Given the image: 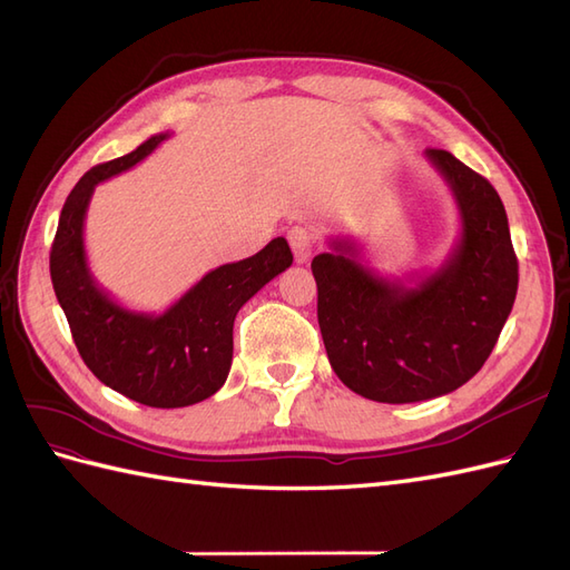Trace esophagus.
I'll return each instance as SVG.
<instances>
[{"instance_id": "1", "label": "esophagus", "mask_w": 570, "mask_h": 570, "mask_svg": "<svg viewBox=\"0 0 570 570\" xmlns=\"http://www.w3.org/2000/svg\"><path fill=\"white\" fill-rule=\"evenodd\" d=\"M287 239H289L292 254H295V258H297V264H304L306 258L314 254V247H316L314 235L308 233L306 228H292V230L287 233Z\"/></svg>"}]
</instances>
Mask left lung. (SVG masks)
<instances>
[{
	"mask_svg": "<svg viewBox=\"0 0 570 570\" xmlns=\"http://www.w3.org/2000/svg\"><path fill=\"white\" fill-rule=\"evenodd\" d=\"M450 185L461 235L411 285L375 273L352 237L314 256L327 358L352 392L383 404L450 394L485 364L511 314L519 262L497 189L454 154L425 149Z\"/></svg>",
	"mask_w": 570,
	"mask_h": 570,
	"instance_id": "obj_1",
	"label": "left lung"
}]
</instances>
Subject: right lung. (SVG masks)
Wrapping results in <instances>:
<instances>
[{
    "label": "right lung",
    "instance_id": "obj_1",
    "mask_svg": "<svg viewBox=\"0 0 570 570\" xmlns=\"http://www.w3.org/2000/svg\"><path fill=\"white\" fill-rule=\"evenodd\" d=\"M166 137L151 135L126 157L99 164L78 180L59 216L49 273L76 347L99 381L145 406L180 409L204 402L226 383L235 316L292 266V252L285 237H275L254 256L206 273L164 314L132 312L111 299L88 266L85 214L99 183L140 164Z\"/></svg>",
    "mask_w": 570,
    "mask_h": 570
}]
</instances>
